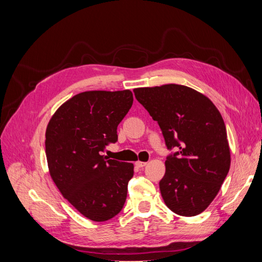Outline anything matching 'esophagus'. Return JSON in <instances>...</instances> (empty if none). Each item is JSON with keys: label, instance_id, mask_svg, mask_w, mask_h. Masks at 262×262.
I'll list each match as a JSON object with an SVG mask.
<instances>
[{"label": "esophagus", "instance_id": "esophagus-1", "mask_svg": "<svg viewBox=\"0 0 262 262\" xmlns=\"http://www.w3.org/2000/svg\"><path fill=\"white\" fill-rule=\"evenodd\" d=\"M136 166H137V167H139V168H143L144 166H146V163H145V162H140V161H138V162L136 163Z\"/></svg>", "mask_w": 262, "mask_h": 262}]
</instances>
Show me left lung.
<instances>
[{
    "label": "left lung",
    "mask_w": 262,
    "mask_h": 262,
    "mask_svg": "<svg viewBox=\"0 0 262 262\" xmlns=\"http://www.w3.org/2000/svg\"><path fill=\"white\" fill-rule=\"evenodd\" d=\"M157 121L169 150L160 181L166 205L182 216L209 207L226 178L231 154L226 128L213 102L190 87L167 84L133 91Z\"/></svg>",
    "instance_id": "left-lung-1"
}]
</instances>
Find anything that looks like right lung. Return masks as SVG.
I'll list each match as a JSON object with an SVG mask.
<instances>
[{
	"label": "right lung",
	"mask_w": 262,
	"mask_h": 262,
	"mask_svg": "<svg viewBox=\"0 0 262 262\" xmlns=\"http://www.w3.org/2000/svg\"><path fill=\"white\" fill-rule=\"evenodd\" d=\"M133 104L129 90L91 91L63 104L47 126L46 156L62 195L87 219L105 222L123 208L133 164L102 156Z\"/></svg>",
	"instance_id": "add662e5"
}]
</instances>
